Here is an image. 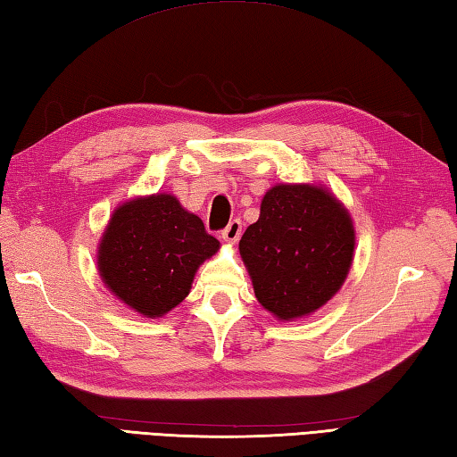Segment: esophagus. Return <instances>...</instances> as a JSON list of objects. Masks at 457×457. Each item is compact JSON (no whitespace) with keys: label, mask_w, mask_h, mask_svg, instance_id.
Here are the masks:
<instances>
[{"label":"esophagus","mask_w":457,"mask_h":457,"mask_svg":"<svg viewBox=\"0 0 457 457\" xmlns=\"http://www.w3.org/2000/svg\"><path fill=\"white\" fill-rule=\"evenodd\" d=\"M239 236H241V221H239V220L229 221L228 228L221 231V239L226 241V244H231V245L237 244Z\"/></svg>","instance_id":"1"}]
</instances>
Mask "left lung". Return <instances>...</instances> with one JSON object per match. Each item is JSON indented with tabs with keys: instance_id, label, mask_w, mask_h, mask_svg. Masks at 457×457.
Segmentation results:
<instances>
[{
	"instance_id": "left-lung-1",
	"label": "left lung",
	"mask_w": 457,
	"mask_h": 457,
	"mask_svg": "<svg viewBox=\"0 0 457 457\" xmlns=\"http://www.w3.org/2000/svg\"><path fill=\"white\" fill-rule=\"evenodd\" d=\"M239 255L262 307L279 320L309 317L351 271L356 234L345 204L320 184H275Z\"/></svg>"
}]
</instances>
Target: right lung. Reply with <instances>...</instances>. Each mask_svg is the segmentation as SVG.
<instances>
[{
  "mask_svg": "<svg viewBox=\"0 0 457 457\" xmlns=\"http://www.w3.org/2000/svg\"><path fill=\"white\" fill-rule=\"evenodd\" d=\"M220 241L176 195H137L112 212L96 247L98 275L116 299L158 319L187 297L198 267Z\"/></svg>",
  "mask_w": 457,
  "mask_h": 457,
  "instance_id": "add662e5",
  "label": "right lung"
}]
</instances>
